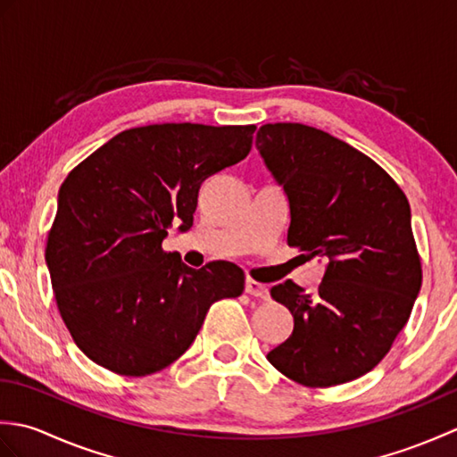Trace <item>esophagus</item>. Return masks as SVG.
I'll list each match as a JSON object with an SVG mask.
<instances>
[{
  "label": "esophagus",
  "instance_id": "esophagus-1",
  "mask_svg": "<svg viewBox=\"0 0 457 457\" xmlns=\"http://www.w3.org/2000/svg\"><path fill=\"white\" fill-rule=\"evenodd\" d=\"M245 293L251 296H259V298H267V287L257 283L253 278L245 280Z\"/></svg>",
  "mask_w": 457,
  "mask_h": 457
}]
</instances>
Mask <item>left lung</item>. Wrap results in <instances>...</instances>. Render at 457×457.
Returning a JSON list of instances; mask_svg holds the SVG:
<instances>
[{
  "mask_svg": "<svg viewBox=\"0 0 457 457\" xmlns=\"http://www.w3.org/2000/svg\"><path fill=\"white\" fill-rule=\"evenodd\" d=\"M255 147L287 194V244L326 261L316 293L293 280L270 288L295 328L267 359L306 386L353 381L386 355L420 293L409 200L375 161L322 129L267 123Z\"/></svg>",
  "mask_w": 457,
  "mask_h": 457,
  "instance_id": "left-lung-1",
  "label": "left lung"
}]
</instances>
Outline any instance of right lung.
Returning a JSON list of instances; mask_svg holds the SVG:
<instances>
[{"label": "right lung", "instance_id": "right-lung-1", "mask_svg": "<svg viewBox=\"0 0 457 457\" xmlns=\"http://www.w3.org/2000/svg\"><path fill=\"white\" fill-rule=\"evenodd\" d=\"M253 131L125 129L68 174L45 259L68 332L94 363L128 377L157 373L187 352L216 300L244 293L237 265L192 269L161 245L172 223L192 228L202 182L244 161Z\"/></svg>", "mask_w": 457, "mask_h": 457}]
</instances>
